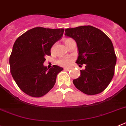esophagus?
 I'll return each instance as SVG.
<instances>
[{"label":"esophagus","instance_id":"1","mask_svg":"<svg viewBox=\"0 0 126 126\" xmlns=\"http://www.w3.org/2000/svg\"><path fill=\"white\" fill-rule=\"evenodd\" d=\"M64 71H70V70H71V69H69V68H64Z\"/></svg>","mask_w":126,"mask_h":126}]
</instances>
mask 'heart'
Segmentation results:
<instances>
[{
    "mask_svg": "<svg viewBox=\"0 0 126 126\" xmlns=\"http://www.w3.org/2000/svg\"><path fill=\"white\" fill-rule=\"evenodd\" d=\"M72 61H73V58L71 57H63L57 61V64L62 67H68L71 65Z\"/></svg>",
    "mask_w": 126,
    "mask_h": 126,
    "instance_id": "1",
    "label": "heart"
}]
</instances>
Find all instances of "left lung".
I'll use <instances>...</instances> for the list:
<instances>
[{
	"instance_id": "obj_1",
	"label": "left lung",
	"mask_w": 126,
	"mask_h": 126,
	"mask_svg": "<svg viewBox=\"0 0 126 126\" xmlns=\"http://www.w3.org/2000/svg\"><path fill=\"white\" fill-rule=\"evenodd\" d=\"M65 32V36L77 43L79 55L76 63L86 64L79 78L73 80L74 86L87 95L101 93L114 74L117 57L111 40L102 31L91 25L66 29Z\"/></svg>"
}]
</instances>
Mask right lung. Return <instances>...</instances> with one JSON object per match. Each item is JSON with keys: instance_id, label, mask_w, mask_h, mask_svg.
Listing matches in <instances>:
<instances>
[{"instance_id": "right-lung-1", "label": "right lung", "mask_w": 126, "mask_h": 126, "mask_svg": "<svg viewBox=\"0 0 126 126\" xmlns=\"http://www.w3.org/2000/svg\"><path fill=\"white\" fill-rule=\"evenodd\" d=\"M64 31V29L35 27L16 40L9 58L10 72L18 87L27 95L42 97L54 87L63 68L54 65L49 69L43 64Z\"/></svg>"}]
</instances>
